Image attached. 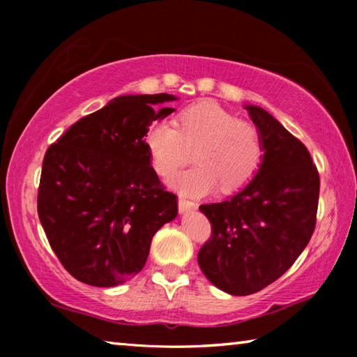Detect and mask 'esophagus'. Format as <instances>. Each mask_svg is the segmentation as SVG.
Listing matches in <instances>:
<instances>
[{"label":"esophagus","instance_id":"obj_1","mask_svg":"<svg viewBox=\"0 0 357 357\" xmlns=\"http://www.w3.org/2000/svg\"><path fill=\"white\" fill-rule=\"evenodd\" d=\"M178 206H179V213H189V211H193L197 208V203L187 200L184 197H179Z\"/></svg>","mask_w":357,"mask_h":357}]
</instances>
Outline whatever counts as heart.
Masks as SVG:
<instances>
[{
  "label": "heart",
  "instance_id": "obj_1",
  "mask_svg": "<svg viewBox=\"0 0 357 357\" xmlns=\"http://www.w3.org/2000/svg\"><path fill=\"white\" fill-rule=\"evenodd\" d=\"M144 144L154 170L170 176L190 159L197 165L174 176L170 184L185 195H206L219 184L223 192L244 187L263 160V142L255 126L238 119L215 102L185 107L173 121L160 119L148 128Z\"/></svg>",
  "mask_w": 357,
  "mask_h": 357
}]
</instances>
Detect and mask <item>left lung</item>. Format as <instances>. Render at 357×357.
<instances>
[{
	"instance_id": "8db88e82",
	"label": "left lung",
	"mask_w": 357,
	"mask_h": 357,
	"mask_svg": "<svg viewBox=\"0 0 357 357\" xmlns=\"http://www.w3.org/2000/svg\"><path fill=\"white\" fill-rule=\"evenodd\" d=\"M263 142V160L243 190L202 204L213 233L198 264L222 291L247 296L291 268L317 223L319 174L310 153L273 114L245 105Z\"/></svg>"
}]
</instances>
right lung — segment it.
<instances>
[{"mask_svg":"<svg viewBox=\"0 0 357 357\" xmlns=\"http://www.w3.org/2000/svg\"><path fill=\"white\" fill-rule=\"evenodd\" d=\"M172 94L119 96L78 119L47 149L38 214L66 271L116 287L140 273L157 229L178 215L176 195L151 167L144 135Z\"/></svg>","mask_w":357,"mask_h":357,"instance_id":"right-lung-1","label":"right lung"}]
</instances>
